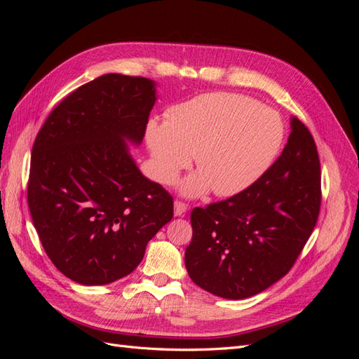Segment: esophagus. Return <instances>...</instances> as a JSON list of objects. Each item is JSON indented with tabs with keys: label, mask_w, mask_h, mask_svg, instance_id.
Segmentation results:
<instances>
[{
	"label": "esophagus",
	"mask_w": 359,
	"mask_h": 359,
	"mask_svg": "<svg viewBox=\"0 0 359 359\" xmlns=\"http://www.w3.org/2000/svg\"><path fill=\"white\" fill-rule=\"evenodd\" d=\"M187 210H189V205H187L186 202L175 201V208H173V211H175V215H177V217H181Z\"/></svg>",
	"instance_id": "esophagus-1"
}]
</instances>
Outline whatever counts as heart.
<instances>
[{
  "mask_svg": "<svg viewBox=\"0 0 359 359\" xmlns=\"http://www.w3.org/2000/svg\"><path fill=\"white\" fill-rule=\"evenodd\" d=\"M278 114L247 95L206 93L175 104L165 124L149 121L147 144L157 180L169 184L194 165L199 173L184 182L187 194L212 189L235 196L255 184L273 165L283 144Z\"/></svg>",
  "mask_w": 359,
  "mask_h": 359,
  "instance_id": "obj_1",
  "label": "heart"
}]
</instances>
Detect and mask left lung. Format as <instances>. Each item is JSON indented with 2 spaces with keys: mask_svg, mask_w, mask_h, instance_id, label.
Returning a JSON list of instances; mask_svg holds the SVG:
<instances>
[{
  "mask_svg": "<svg viewBox=\"0 0 359 359\" xmlns=\"http://www.w3.org/2000/svg\"><path fill=\"white\" fill-rule=\"evenodd\" d=\"M281 156L244 191L196 206L186 268L217 297H253L285 277L316 226L320 161L310 130L292 118Z\"/></svg>",
  "mask_w": 359,
  "mask_h": 359,
  "instance_id": "1",
  "label": "left lung"
}]
</instances>
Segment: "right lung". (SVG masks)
Returning a JSON list of instances; mask_svg holds the SVG:
<instances>
[{
  "label": "right lung",
  "mask_w": 359,
  "mask_h": 359,
  "mask_svg": "<svg viewBox=\"0 0 359 359\" xmlns=\"http://www.w3.org/2000/svg\"><path fill=\"white\" fill-rule=\"evenodd\" d=\"M154 103L153 81L103 74L60 102L37 133L32 223L52 264L76 283L128 276L172 220L173 198L140 173L124 142H142Z\"/></svg>",
  "instance_id": "obj_1"
}]
</instances>
